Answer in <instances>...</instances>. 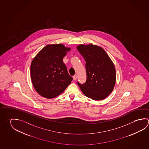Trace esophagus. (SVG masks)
<instances>
[{
    "instance_id": "obj_1",
    "label": "esophagus",
    "mask_w": 149,
    "mask_h": 149,
    "mask_svg": "<svg viewBox=\"0 0 149 149\" xmlns=\"http://www.w3.org/2000/svg\"><path fill=\"white\" fill-rule=\"evenodd\" d=\"M73 78L74 81H76V79H77V76L74 75V76H73Z\"/></svg>"
}]
</instances>
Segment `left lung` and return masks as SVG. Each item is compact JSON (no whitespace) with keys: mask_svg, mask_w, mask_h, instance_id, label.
Masks as SVG:
<instances>
[{"mask_svg":"<svg viewBox=\"0 0 149 149\" xmlns=\"http://www.w3.org/2000/svg\"><path fill=\"white\" fill-rule=\"evenodd\" d=\"M86 62V82H77L86 96L94 100L106 98L115 87L116 74L115 65L102 47L89 44L77 47Z\"/></svg>","mask_w":149,"mask_h":149,"instance_id":"obj_1","label":"left lung"}]
</instances>
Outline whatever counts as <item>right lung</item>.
<instances>
[{
	"instance_id": "right-lung-1",
	"label": "right lung",
	"mask_w": 149,
	"mask_h": 149,
	"mask_svg": "<svg viewBox=\"0 0 149 149\" xmlns=\"http://www.w3.org/2000/svg\"><path fill=\"white\" fill-rule=\"evenodd\" d=\"M71 48L62 44L48 45L32 61L30 74L34 89L40 95L48 99L62 94L73 78L68 74L63 58Z\"/></svg>"
}]
</instances>
